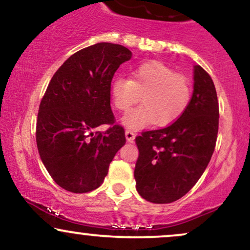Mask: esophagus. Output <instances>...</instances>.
<instances>
[{
    "label": "esophagus",
    "instance_id": "obj_1",
    "mask_svg": "<svg viewBox=\"0 0 250 250\" xmlns=\"http://www.w3.org/2000/svg\"><path fill=\"white\" fill-rule=\"evenodd\" d=\"M135 136H136V134H135L134 131L129 130V129H128V130H125V139H127L128 142H133Z\"/></svg>",
    "mask_w": 250,
    "mask_h": 250
}]
</instances>
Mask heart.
Returning <instances> with one entry per match:
<instances>
[{
  "mask_svg": "<svg viewBox=\"0 0 250 250\" xmlns=\"http://www.w3.org/2000/svg\"><path fill=\"white\" fill-rule=\"evenodd\" d=\"M190 96L186 77L157 61L135 68L131 80L120 76L111 83V97L120 111L125 113L140 100L143 102L123 117V125L130 129L145 128L153 122L160 127L171 125L185 113Z\"/></svg>",
  "mask_w": 250,
  "mask_h": 250,
  "instance_id": "1",
  "label": "heart"
}]
</instances>
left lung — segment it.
Returning <instances> with one entry per match:
<instances>
[{"mask_svg": "<svg viewBox=\"0 0 250 250\" xmlns=\"http://www.w3.org/2000/svg\"><path fill=\"white\" fill-rule=\"evenodd\" d=\"M219 131V102L209 74L194 65V90L187 109L173 125L143 131L135 139L139 159L136 190L153 203H170L194 187L207 168Z\"/></svg>", "mask_w": 250, "mask_h": 250, "instance_id": "1", "label": "left lung"}]
</instances>
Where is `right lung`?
<instances>
[{"instance_id":"right-lung-1","label":"right lung","mask_w":250,"mask_h":250,"mask_svg":"<svg viewBox=\"0 0 250 250\" xmlns=\"http://www.w3.org/2000/svg\"><path fill=\"white\" fill-rule=\"evenodd\" d=\"M131 55L121 44L96 43L71 55L51 77L40 103L36 143L45 169L65 190L99 188L125 146V129L110 108V84ZM102 124L111 127L93 131Z\"/></svg>"}]
</instances>
